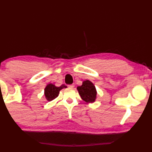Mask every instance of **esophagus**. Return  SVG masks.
Returning a JSON list of instances; mask_svg holds the SVG:
<instances>
[{"label": "esophagus", "mask_w": 152, "mask_h": 152, "mask_svg": "<svg viewBox=\"0 0 152 152\" xmlns=\"http://www.w3.org/2000/svg\"><path fill=\"white\" fill-rule=\"evenodd\" d=\"M68 87H69V88H74V85H73V84L69 85V86H68Z\"/></svg>", "instance_id": "34e87169"}]
</instances>
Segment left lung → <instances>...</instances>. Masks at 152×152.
I'll return each instance as SVG.
<instances>
[{
	"mask_svg": "<svg viewBox=\"0 0 152 152\" xmlns=\"http://www.w3.org/2000/svg\"><path fill=\"white\" fill-rule=\"evenodd\" d=\"M77 90L83 101L87 103L95 102L97 92L95 85L89 80H85L82 82V86L77 87Z\"/></svg>",
	"mask_w": 152,
	"mask_h": 152,
	"instance_id": "1",
	"label": "left lung"
}]
</instances>
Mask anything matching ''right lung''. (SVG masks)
I'll use <instances>...</instances> for the list:
<instances>
[{
	"label": "right lung",
	"instance_id": "1",
	"mask_svg": "<svg viewBox=\"0 0 152 152\" xmlns=\"http://www.w3.org/2000/svg\"><path fill=\"white\" fill-rule=\"evenodd\" d=\"M66 88L67 87L64 84L57 87L53 83H48L44 89L45 98L49 102L53 101V99L57 97L61 89Z\"/></svg>",
	"mask_w": 152,
	"mask_h": 152
}]
</instances>
